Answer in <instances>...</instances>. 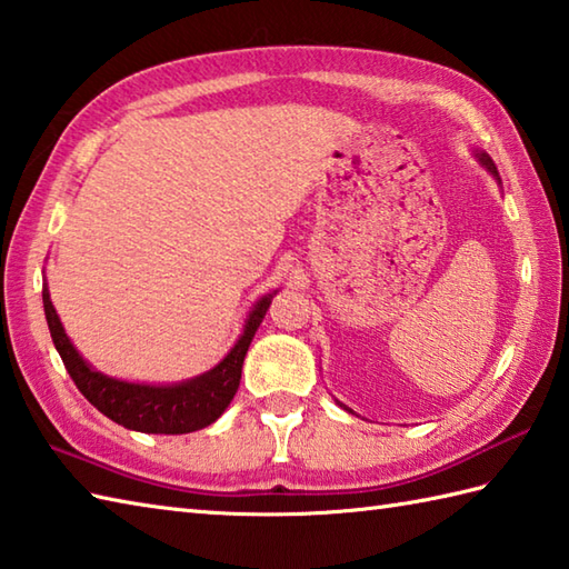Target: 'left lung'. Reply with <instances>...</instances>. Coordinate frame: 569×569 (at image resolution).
<instances>
[{
  "mask_svg": "<svg viewBox=\"0 0 569 569\" xmlns=\"http://www.w3.org/2000/svg\"><path fill=\"white\" fill-rule=\"evenodd\" d=\"M476 158H478V162H481V164L486 167V170H488V172H493V174L498 177V170H496V164H493V160H491V158H488V154H486V152H476ZM498 182H500V177H498Z\"/></svg>",
  "mask_w": 569,
  "mask_h": 569,
  "instance_id": "8db88e82",
  "label": "left lung"
}]
</instances>
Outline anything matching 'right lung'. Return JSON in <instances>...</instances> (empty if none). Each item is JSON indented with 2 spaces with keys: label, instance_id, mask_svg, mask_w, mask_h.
<instances>
[{
  "label": "right lung",
  "instance_id": "add662e5",
  "mask_svg": "<svg viewBox=\"0 0 569 569\" xmlns=\"http://www.w3.org/2000/svg\"><path fill=\"white\" fill-rule=\"evenodd\" d=\"M41 298L51 340L61 355L66 370H69L76 387L81 389V395L100 415L113 419L120 427L142 433H189L217 421L224 415L233 395H237L243 358H247L256 330H259L266 310L271 306L273 293L263 296L253 306L241 338L214 370L180 385H136L100 375L78 355L69 336H66L49 298V288H43Z\"/></svg>",
  "mask_w": 569,
  "mask_h": 569
}]
</instances>
